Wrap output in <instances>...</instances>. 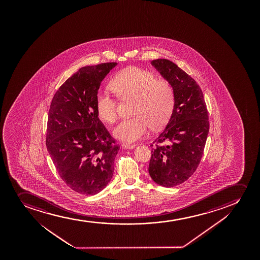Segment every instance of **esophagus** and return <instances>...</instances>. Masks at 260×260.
Here are the masks:
<instances>
[{
	"instance_id": "1",
	"label": "esophagus",
	"mask_w": 260,
	"mask_h": 260,
	"mask_svg": "<svg viewBox=\"0 0 260 260\" xmlns=\"http://www.w3.org/2000/svg\"><path fill=\"white\" fill-rule=\"evenodd\" d=\"M123 148H125V149H133V148H135V145H133V144H127V143H123L121 145Z\"/></svg>"
}]
</instances>
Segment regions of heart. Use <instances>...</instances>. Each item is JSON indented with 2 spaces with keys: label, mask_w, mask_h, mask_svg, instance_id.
Wrapping results in <instances>:
<instances>
[{
  "label": "heart",
  "mask_w": 260,
  "mask_h": 260,
  "mask_svg": "<svg viewBox=\"0 0 260 260\" xmlns=\"http://www.w3.org/2000/svg\"><path fill=\"white\" fill-rule=\"evenodd\" d=\"M112 89L121 99H134L133 118L125 119L114 130L120 141H135L146 135L149 126L158 130L167 124L175 102L174 90L169 81L157 80L152 73L137 67L124 69L114 78ZM98 116L105 122L114 123L118 118L117 102L107 92L96 98Z\"/></svg>",
  "instance_id": "heart-1"
}]
</instances>
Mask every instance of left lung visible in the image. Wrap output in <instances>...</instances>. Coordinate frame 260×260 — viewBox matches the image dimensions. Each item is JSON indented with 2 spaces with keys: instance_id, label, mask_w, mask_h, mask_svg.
<instances>
[{
  "instance_id": "1",
  "label": "left lung",
  "mask_w": 260,
  "mask_h": 260,
  "mask_svg": "<svg viewBox=\"0 0 260 260\" xmlns=\"http://www.w3.org/2000/svg\"><path fill=\"white\" fill-rule=\"evenodd\" d=\"M151 63L173 86L175 102L167 126L151 145L148 172L156 184L173 187L187 180L200 164L209 133L208 112L190 75L167 59Z\"/></svg>"
}]
</instances>
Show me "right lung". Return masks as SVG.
<instances>
[{
  "label": "right lung",
  "instance_id": "obj_1",
  "mask_svg": "<svg viewBox=\"0 0 260 260\" xmlns=\"http://www.w3.org/2000/svg\"><path fill=\"white\" fill-rule=\"evenodd\" d=\"M116 62L83 67L57 90L48 111L46 145L69 187L94 195L110 183L119 146L96 110L98 90Z\"/></svg>",
  "mask_w": 260,
  "mask_h": 260
}]
</instances>
